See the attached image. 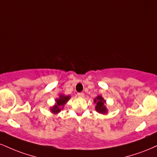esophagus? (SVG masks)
<instances>
[{
    "instance_id": "1",
    "label": "esophagus",
    "mask_w": 157,
    "mask_h": 157,
    "mask_svg": "<svg viewBox=\"0 0 157 157\" xmlns=\"http://www.w3.org/2000/svg\"><path fill=\"white\" fill-rule=\"evenodd\" d=\"M77 96L80 98H83L84 97V94L83 93H78L77 94Z\"/></svg>"
}]
</instances>
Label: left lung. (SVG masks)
<instances>
[{
    "mask_svg": "<svg viewBox=\"0 0 157 157\" xmlns=\"http://www.w3.org/2000/svg\"><path fill=\"white\" fill-rule=\"evenodd\" d=\"M94 103L96 104V110L98 113H102V114H106L107 113V109L105 104L106 103V101L104 99V98L101 96H97V97L94 99Z\"/></svg>",
    "mask_w": 157,
    "mask_h": 157,
    "instance_id": "left-lung-1",
    "label": "left lung"
}]
</instances>
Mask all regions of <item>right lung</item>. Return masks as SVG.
<instances>
[{"instance_id": "add662e5", "label": "right lung", "mask_w": 157, "mask_h": 157, "mask_svg": "<svg viewBox=\"0 0 157 157\" xmlns=\"http://www.w3.org/2000/svg\"><path fill=\"white\" fill-rule=\"evenodd\" d=\"M70 99V96H65L63 94H60L59 96V98L56 99V104L54 105L53 107H51L50 111L54 114L59 113L60 109H63V107L64 106L66 103L69 101V99Z\"/></svg>"}]
</instances>
